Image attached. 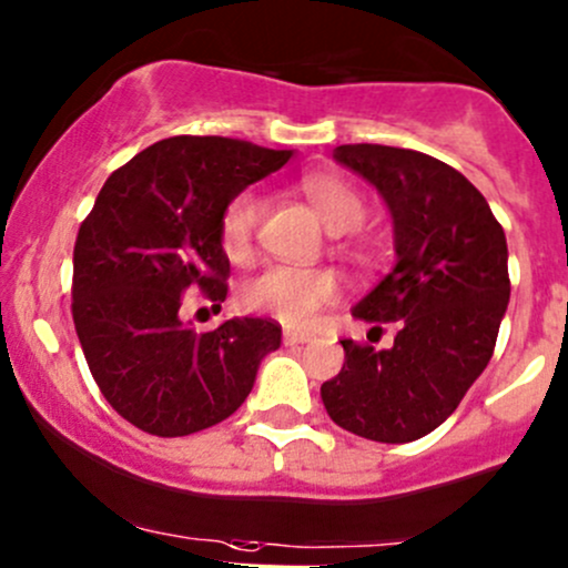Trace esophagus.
<instances>
[{
	"label": "esophagus",
	"instance_id": "34e87169",
	"mask_svg": "<svg viewBox=\"0 0 568 568\" xmlns=\"http://www.w3.org/2000/svg\"><path fill=\"white\" fill-rule=\"evenodd\" d=\"M310 339H313V334L296 332V328H285V332H283L285 345H304V342H310Z\"/></svg>",
	"mask_w": 568,
	"mask_h": 568
}]
</instances>
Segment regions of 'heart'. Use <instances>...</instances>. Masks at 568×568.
I'll return each mask as SVG.
<instances>
[{
    "label": "heart",
    "instance_id": "obj_1",
    "mask_svg": "<svg viewBox=\"0 0 568 568\" xmlns=\"http://www.w3.org/2000/svg\"><path fill=\"white\" fill-rule=\"evenodd\" d=\"M302 193L334 234L355 232L369 215L364 193L336 174H310L302 180ZM258 221V193L247 189L229 199L221 213V245L229 258L240 261L251 253ZM336 296H339V280L334 277V272L291 264H270L247 277L240 288L242 307L277 317L288 326H310L323 307L336 302Z\"/></svg>",
    "mask_w": 568,
    "mask_h": 568
}]
</instances>
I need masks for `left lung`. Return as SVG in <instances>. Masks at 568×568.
I'll list each match as a JSON object with an SVG mask.
<instances>
[{"label":"left lung","instance_id":"8db88e82","mask_svg":"<svg viewBox=\"0 0 568 568\" xmlns=\"http://www.w3.org/2000/svg\"><path fill=\"white\" fill-rule=\"evenodd\" d=\"M334 159L369 180L394 217V270L353 317L398 332L388 351L342 339L345 364L321 385L323 407L364 439L415 442L456 413L494 355L509 304L507 236L483 193L434 155L364 142Z\"/></svg>","mask_w":568,"mask_h":568}]
</instances>
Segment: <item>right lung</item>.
<instances>
[{
  "label": "right lung",
  "instance_id": "add662e5",
  "mask_svg": "<svg viewBox=\"0 0 568 568\" xmlns=\"http://www.w3.org/2000/svg\"><path fill=\"white\" fill-rule=\"evenodd\" d=\"M291 155L229 136H170L112 172L80 223L74 332L102 396L140 432L189 436L226 420L280 347L274 321L232 317L196 334L180 304L196 285L221 310L223 207Z\"/></svg>",
  "mask_w": 568,
  "mask_h": 568
}]
</instances>
